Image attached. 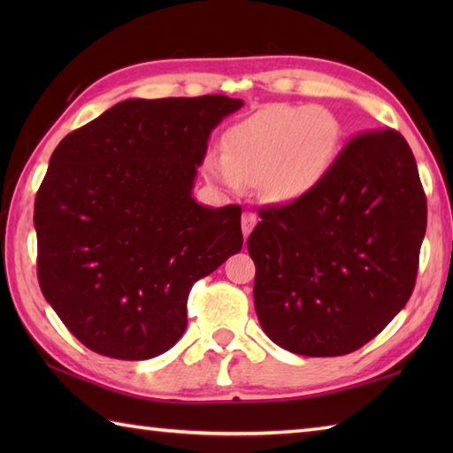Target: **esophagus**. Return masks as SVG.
I'll use <instances>...</instances> for the list:
<instances>
[{"label": "esophagus", "mask_w": 453, "mask_h": 453, "mask_svg": "<svg viewBox=\"0 0 453 453\" xmlns=\"http://www.w3.org/2000/svg\"><path fill=\"white\" fill-rule=\"evenodd\" d=\"M255 226H257V216L253 214V211H245L243 218H242V229H243V235L247 237L249 234H251Z\"/></svg>", "instance_id": "esophagus-1"}]
</instances>
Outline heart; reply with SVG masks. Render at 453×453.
I'll return each mask as SVG.
<instances>
[{"mask_svg": "<svg viewBox=\"0 0 453 453\" xmlns=\"http://www.w3.org/2000/svg\"><path fill=\"white\" fill-rule=\"evenodd\" d=\"M341 124L313 104H271L224 136V151L206 153V175L229 190L258 187L278 204L300 200L319 185L336 156Z\"/></svg>", "mask_w": 453, "mask_h": 453, "instance_id": "b5f03b06", "label": "heart"}]
</instances>
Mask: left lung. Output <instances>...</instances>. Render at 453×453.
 <instances>
[{
  "mask_svg": "<svg viewBox=\"0 0 453 453\" xmlns=\"http://www.w3.org/2000/svg\"><path fill=\"white\" fill-rule=\"evenodd\" d=\"M247 242L255 310L284 350L350 354L409 302L426 196L397 130L352 138L310 195L268 206Z\"/></svg>",
  "mask_w": 453,
  "mask_h": 453,
  "instance_id": "8db88e82",
  "label": "left lung"
}]
</instances>
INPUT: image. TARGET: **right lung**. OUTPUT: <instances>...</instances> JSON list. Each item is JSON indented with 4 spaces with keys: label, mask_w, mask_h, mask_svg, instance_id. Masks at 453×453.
Here are the masks:
<instances>
[{
    "label": "right lung",
    "mask_w": 453,
    "mask_h": 453,
    "mask_svg": "<svg viewBox=\"0 0 453 453\" xmlns=\"http://www.w3.org/2000/svg\"><path fill=\"white\" fill-rule=\"evenodd\" d=\"M226 95L127 99L58 143L35 200L38 282L75 339L119 360L167 352L192 284L242 251V208L192 196Z\"/></svg>",
    "instance_id": "right-lung-1"
}]
</instances>
